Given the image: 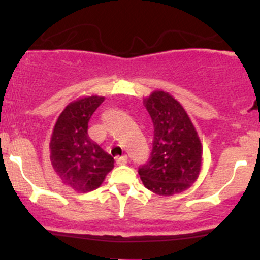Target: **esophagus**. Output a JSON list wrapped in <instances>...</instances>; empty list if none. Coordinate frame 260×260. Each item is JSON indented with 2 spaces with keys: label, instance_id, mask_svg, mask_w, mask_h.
I'll use <instances>...</instances> for the list:
<instances>
[{
  "label": "esophagus",
  "instance_id": "obj_1",
  "mask_svg": "<svg viewBox=\"0 0 260 260\" xmlns=\"http://www.w3.org/2000/svg\"><path fill=\"white\" fill-rule=\"evenodd\" d=\"M128 164V157L125 156H120L117 158V165H119V166H123V165H127Z\"/></svg>",
  "mask_w": 260,
  "mask_h": 260
}]
</instances>
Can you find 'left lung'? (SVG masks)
Here are the masks:
<instances>
[{"mask_svg":"<svg viewBox=\"0 0 260 260\" xmlns=\"http://www.w3.org/2000/svg\"><path fill=\"white\" fill-rule=\"evenodd\" d=\"M154 128L148 162L138 169L146 188L162 196L187 190L199 177L203 147L183 107L162 90L145 99Z\"/></svg>","mask_w":260,"mask_h":260,"instance_id":"obj_1","label":"left lung"}]
</instances>
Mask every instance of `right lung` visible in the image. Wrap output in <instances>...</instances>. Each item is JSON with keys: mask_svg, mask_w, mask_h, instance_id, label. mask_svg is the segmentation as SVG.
I'll list each match as a JSON object with an SVG mask.
<instances>
[{"mask_svg": "<svg viewBox=\"0 0 260 260\" xmlns=\"http://www.w3.org/2000/svg\"><path fill=\"white\" fill-rule=\"evenodd\" d=\"M104 96L77 99L57 118L50 141V161L62 183L78 192H89L102 185L114 167V158L88 135L91 115Z\"/></svg>", "mask_w": 260, "mask_h": 260, "instance_id": "add662e5", "label": "right lung"}]
</instances>
